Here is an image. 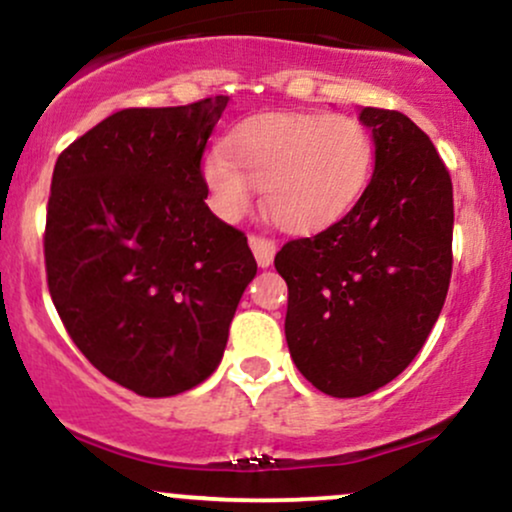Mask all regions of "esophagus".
I'll list each match as a JSON object with an SVG mask.
<instances>
[{"label": "esophagus", "instance_id": "esophagus-1", "mask_svg": "<svg viewBox=\"0 0 512 512\" xmlns=\"http://www.w3.org/2000/svg\"><path fill=\"white\" fill-rule=\"evenodd\" d=\"M250 248L255 252V260L260 267H269L274 260V252H276V243L269 238L262 236H250Z\"/></svg>", "mask_w": 512, "mask_h": 512}]
</instances>
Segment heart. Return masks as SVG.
Returning a JSON list of instances; mask_svg holds the SVG:
<instances>
[{"label":"heart","mask_w":512,"mask_h":512,"mask_svg":"<svg viewBox=\"0 0 512 512\" xmlns=\"http://www.w3.org/2000/svg\"><path fill=\"white\" fill-rule=\"evenodd\" d=\"M370 170V134L349 115H257L204 158V180L223 219L243 216L255 187H264L269 214L289 233L337 223L361 199Z\"/></svg>","instance_id":"1"}]
</instances>
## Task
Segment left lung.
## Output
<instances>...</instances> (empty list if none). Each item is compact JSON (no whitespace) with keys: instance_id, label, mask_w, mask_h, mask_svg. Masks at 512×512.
I'll use <instances>...</instances> for the list:
<instances>
[{"instance_id":"obj_1","label":"left lung","mask_w":512,"mask_h":512,"mask_svg":"<svg viewBox=\"0 0 512 512\" xmlns=\"http://www.w3.org/2000/svg\"><path fill=\"white\" fill-rule=\"evenodd\" d=\"M361 122L375 142L361 199L274 257L293 363L332 397L375 392L414 361L452 274V182L436 146L397 110L363 108Z\"/></svg>"}]
</instances>
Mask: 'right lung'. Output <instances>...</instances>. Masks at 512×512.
Listing matches in <instances>:
<instances>
[{
	"label": "right lung",
	"mask_w": 512,
	"mask_h": 512,
	"mask_svg": "<svg viewBox=\"0 0 512 512\" xmlns=\"http://www.w3.org/2000/svg\"><path fill=\"white\" fill-rule=\"evenodd\" d=\"M226 105L120 110L52 173V303L81 354L142 397L180 395L214 373L257 274L245 233L204 202L202 156Z\"/></svg>",
	"instance_id": "1"
}]
</instances>
